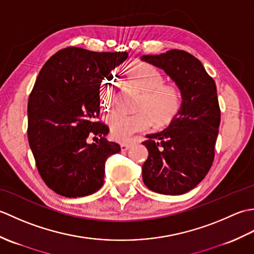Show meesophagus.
I'll return each mask as SVG.
<instances>
[{"instance_id":"1","label":"esophagus","mask_w":254,"mask_h":254,"mask_svg":"<svg viewBox=\"0 0 254 254\" xmlns=\"http://www.w3.org/2000/svg\"><path fill=\"white\" fill-rule=\"evenodd\" d=\"M120 146H121V150H127L132 146V143H122Z\"/></svg>"}]
</instances>
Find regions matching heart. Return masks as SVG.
Listing matches in <instances>:
<instances>
[{"mask_svg": "<svg viewBox=\"0 0 254 254\" xmlns=\"http://www.w3.org/2000/svg\"><path fill=\"white\" fill-rule=\"evenodd\" d=\"M127 82L142 93L135 113L115 110L107 117L111 136L126 142L134 133L145 131L154 123L157 127L168 126L179 115L182 107L180 91L174 86L164 85L165 77L159 69L147 63H132L126 69ZM102 108H110L116 97V83L112 75H107L98 89Z\"/></svg>", "mask_w": 254, "mask_h": 254, "instance_id": "obj_1", "label": "heart"}]
</instances>
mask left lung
I'll use <instances>...</instances> for the list:
<instances>
[{"mask_svg": "<svg viewBox=\"0 0 254 254\" xmlns=\"http://www.w3.org/2000/svg\"><path fill=\"white\" fill-rule=\"evenodd\" d=\"M141 60L164 69L182 97L175 120L143 142L148 149L143 181L154 192L180 195L195 188L213 164L220 123L216 84L203 64L183 50L142 56Z\"/></svg>", "mask_w": 254, "mask_h": 254, "instance_id": "8db88e82", "label": "left lung"}]
</instances>
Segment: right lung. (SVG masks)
I'll use <instances>...</instances> for the list:
<instances>
[{
	"label": "right lung",
	"instance_id": "1",
	"mask_svg": "<svg viewBox=\"0 0 254 254\" xmlns=\"http://www.w3.org/2000/svg\"><path fill=\"white\" fill-rule=\"evenodd\" d=\"M127 52L68 47L42 66L28 100V142L46 185L65 197L87 196L104 185L105 164L121 150L99 116L98 89ZM89 135L98 136L87 143ZM95 138V137H94Z\"/></svg>",
	"mask_w": 254,
	"mask_h": 254
}]
</instances>
